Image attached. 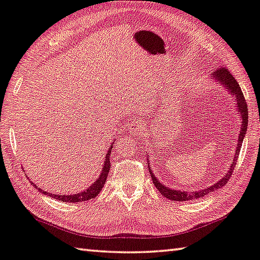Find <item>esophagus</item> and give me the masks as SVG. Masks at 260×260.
<instances>
[{"instance_id":"esophagus-1","label":"esophagus","mask_w":260,"mask_h":260,"mask_svg":"<svg viewBox=\"0 0 260 260\" xmlns=\"http://www.w3.org/2000/svg\"><path fill=\"white\" fill-rule=\"evenodd\" d=\"M128 129L133 135H140L141 133H142V126H141L140 124H135V122H133V124H129Z\"/></svg>"}]
</instances>
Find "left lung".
Masks as SVG:
<instances>
[{
  "label": "left lung",
  "mask_w": 260,
  "mask_h": 260,
  "mask_svg": "<svg viewBox=\"0 0 260 260\" xmlns=\"http://www.w3.org/2000/svg\"><path fill=\"white\" fill-rule=\"evenodd\" d=\"M211 81H214L215 83L219 84L220 86H223L228 93H230V95H232L235 100V109H237V114L241 118V126H240V133H239V139H238V145L237 149H235V154L233 158V161L231 162V167L226 173V175L221 177L219 181H217L215 184L206 187V188H201V190H196V191H184V190H175V188L166 186L165 184L160 183L159 179L154 176L153 172L151 171L150 165L148 166L149 171H150V175L151 178H152L154 186L158 188L159 192L161 193V196L165 198H167L169 200H174V201H188V200H194V199H201L202 197H205L207 194H209L211 192H215L220 188L221 186H224L226 183L229 182V178L232 175V173L234 171L235 167V162L238 161V157L240 153V150H241L243 139L245 136V133H247V126H248V107L247 103H245L243 93L241 91V87L238 84L237 79H235L232 74H230V72L226 68H221V69H217V72L212 74ZM148 157V161H149V155L146 154Z\"/></svg>",
  "instance_id": "obj_1"
}]
</instances>
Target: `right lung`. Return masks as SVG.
I'll return each mask as SVG.
<instances>
[{
    "label": "right lung",
    "instance_id": "obj_1",
    "mask_svg": "<svg viewBox=\"0 0 260 260\" xmlns=\"http://www.w3.org/2000/svg\"><path fill=\"white\" fill-rule=\"evenodd\" d=\"M115 143V141H112V143L110 145L109 150H108V152L106 154V158H105V161H103L102 165V169H101V174L99 178L96 179L95 182H94L91 186L87 187L86 190L83 191V192H79L76 193V194H54V193H48L46 191H43L41 187L36 186L34 183L30 182L31 184H34L35 188H37L41 193H43L45 196H49L51 198H54L55 200H59V201H62V202H83V201H87L89 199H94L100 191L102 190L103 185H105V183L108 178V174H109V169H110V153H111V149H112V144Z\"/></svg>",
    "mask_w": 260,
    "mask_h": 260
}]
</instances>
